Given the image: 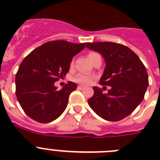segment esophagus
Returning a JSON list of instances; mask_svg holds the SVG:
<instances>
[{"mask_svg": "<svg viewBox=\"0 0 160 160\" xmlns=\"http://www.w3.org/2000/svg\"><path fill=\"white\" fill-rule=\"evenodd\" d=\"M85 88V87L84 86H78V90H82V89H84Z\"/></svg>", "mask_w": 160, "mask_h": 160, "instance_id": "obj_1", "label": "esophagus"}]
</instances>
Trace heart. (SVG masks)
I'll list each match as a JSON object with an SVG mask.
<instances>
[{"label": "heart", "mask_w": 160, "mask_h": 160, "mask_svg": "<svg viewBox=\"0 0 160 160\" xmlns=\"http://www.w3.org/2000/svg\"><path fill=\"white\" fill-rule=\"evenodd\" d=\"M96 55H98V53H95V52H90L88 56L89 58H90V59H91L92 58H94V56H96ZM72 63H73V62H72ZM73 80H74V82H76L82 83V84H84V85H89L93 82V80H94V77L90 75H86V74L79 73V74H78V75L73 78Z\"/></svg>", "instance_id": "obj_1"}]
</instances>
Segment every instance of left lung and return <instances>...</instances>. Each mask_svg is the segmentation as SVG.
Here are the masks:
<instances>
[{
    "label": "left lung",
    "mask_w": 160,
    "mask_h": 160,
    "mask_svg": "<svg viewBox=\"0 0 160 160\" xmlns=\"http://www.w3.org/2000/svg\"><path fill=\"white\" fill-rule=\"evenodd\" d=\"M87 47L102 55L106 67L99 84L111 88L102 94L93 87L88 104L101 118L116 122L131 114L143 99L148 89L146 67L128 46L114 42H87Z\"/></svg>",
    "instance_id": "obj_1"
}]
</instances>
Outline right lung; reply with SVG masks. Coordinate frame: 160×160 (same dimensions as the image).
I'll return each instance as SVG.
<instances>
[{"label":"right lung","instance_id":"add662e5","mask_svg":"<svg viewBox=\"0 0 160 160\" xmlns=\"http://www.w3.org/2000/svg\"><path fill=\"white\" fill-rule=\"evenodd\" d=\"M87 43L51 41L33 49L24 58L16 74V95L25 113L38 122L58 118L67 107L77 85L69 82L58 90L55 82L66 76L72 58Z\"/></svg>","mask_w":160,"mask_h":160}]
</instances>
